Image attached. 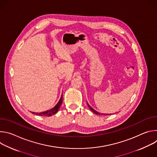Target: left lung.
Here are the masks:
<instances>
[{
	"mask_svg": "<svg viewBox=\"0 0 157 157\" xmlns=\"http://www.w3.org/2000/svg\"><path fill=\"white\" fill-rule=\"evenodd\" d=\"M87 105H88V107H89V109H91V111H93L94 113H95L96 114H97V115H104V116H109V115H111V114H103V113H99V112H97L96 110H95L93 108H92L90 105H89V104H88V103H87Z\"/></svg>",
	"mask_w": 157,
	"mask_h": 157,
	"instance_id": "8db88e82",
	"label": "left lung"
}]
</instances>
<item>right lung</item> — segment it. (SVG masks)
<instances>
[{"label":"right lung","instance_id":"1","mask_svg":"<svg viewBox=\"0 0 157 157\" xmlns=\"http://www.w3.org/2000/svg\"><path fill=\"white\" fill-rule=\"evenodd\" d=\"M63 102V95L61 94V96L60 98V99L59 100L58 102L56 104V105L52 109L46 110V111H44L42 112V113H33L32 112V113L34 114H36V116H45V117H48V116H52L54 114H55L58 111L61 104Z\"/></svg>","mask_w":157,"mask_h":157}]
</instances>
